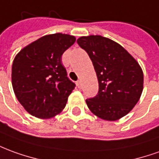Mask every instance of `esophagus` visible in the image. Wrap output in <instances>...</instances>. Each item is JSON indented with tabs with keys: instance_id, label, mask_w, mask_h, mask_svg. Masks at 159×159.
<instances>
[{
	"instance_id": "obj_1",
	"label": "esophagus",
	"mask_w": 159,
	"mask_h": 159,
	"mask_svg": "<svg viewBox=\"0 0 159 159\" xmlns=\"http://www.w3.org/2000/svg\"><path fill=\"white\" fill-rule=\"evenodd\" d=\"M76 86L81 89L82 88V82H81V80H78L77 82H76Z\"/></svg>"
}]
</instances>
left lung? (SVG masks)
I'll list each match as a JSON object with an SVG mask.
<instances>
[{
    "label": "left lung",
    "instance_id": "8db88e82",
    "mask_svg": "<svg viewBox=\"0 0 159 159\" xmlns=\"http://www.w3.org/2000/svg\"><path fill=\"white\" fill-rule=\"evenodd\" d=\"M88 53L98 79V94L86 100L93 114L105 120H117L132 110L143 91L141 67L126 50L100 35L77 39Z\"/></svg>",
    "mask_w": 159,
    "mask_h": 159
}]
</instances>
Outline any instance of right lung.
<instances>
[{
  "label": "right lung",
  "mask_w": 159,
  "mask_h": 159,
  "mask_svg": "<svg viewBox=\"0 0 159 159\" xmlns=\"http://www.w3.org/2000/svg\"><path fill=\"white\" fill-rule=\"evenodd\" d=\"M75 41L69 34H49L15 56L12 85L18 101L30 114L50 119L64 108L76 84L68 78L61 57Z\"/></svg>",
  "instance_id": "right-lung-1"
}]
</instances>
